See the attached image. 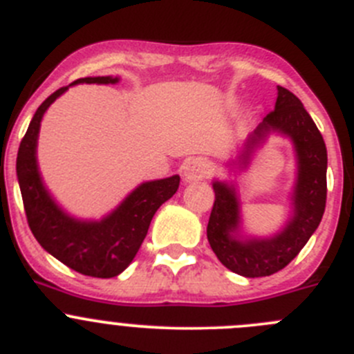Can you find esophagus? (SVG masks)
I'll use <instances>...</instances> for the list:
<instances>
[{
  "label": "esophagus",
  "instance_id": "obj_1",
  "mask_svg": "<svg viewBox=\"0 0 354 354\" xmlns=\"http://www.w3.org/2000/svg\"><path fill=\"white\" fill-rule=\"evenodd\" d=\"M214 166L209 159L205 157H190L183 162L181 166V174H183V180L187 183H194V181H201L204 178H207L209 174H212Z\"/></svg>",
  "mask_w": 354,
  "mask_h": 354
}]
</instances>
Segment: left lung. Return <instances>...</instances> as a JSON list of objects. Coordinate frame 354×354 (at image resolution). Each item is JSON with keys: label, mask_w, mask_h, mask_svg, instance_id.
<instances>
[{"label": "left lung", "mask_w": 354, "mask_h": 354, "mask_svg": "<svg viewBox=\"0 0 354 354\" xmlns=\"http://www.w3.org/2000/svg\"><path fill=\"white\" fill-rule=\"evenodd\" d=\"M275 111L247 136L232 171H245L270 135L292 142L296 180L290 194V214L280 232L254 236L243 232L242 202L235 181H212L214 205L207 225V240L218 259L230 272L247 279L268 277L286 268L318 228L327 201V149L322 133L299 98L279 86Z\"/></svg>", "instance_id": "8db88e82"}]
</instances>
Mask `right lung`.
<instances>
[{"mask_svg": "<svg viewBox=\"0 0 354 354\" xmlns=\"http://www.w3.org/2000/svg\"><path fill=\"white\" fill-rule=\"evenodd\" d=\"M121 77H81L60 88L37 107L17 153V178L27 223L46 252L60 263L97 279H112L124 272L138 252L157 209L180 187V176L140 183L121 204L102 219H82L68 214L44 185L37 166V138L44 112L75 84H118Z\"/></svg>", "mask_w": 354, "mask_h": 354, "instance_id": "1", "label": "right lung"}]
</instances>
